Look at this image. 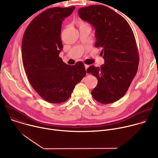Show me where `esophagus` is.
Segmentation results:
<instances>
[{
	"mask_svg": "<svg viewBox=\"0 0 158 158\" xmlns=\"http://www.w3.org/2000/svg\"><path fill=\"white\" fill-rule=\"evenodd\" d=\"M84 65H85V70H87V68H88V67H89V65L85 64Z\"/></svg>",
	"mask_w": 158,
	"mask_h": 158,
	"instance_id": "1",
	"label": "esophagus"
}]
</instances>
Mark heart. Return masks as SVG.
I'll use <instances>...</instances> for the list:
<instances>
[{
    "instance_id": "obj_1",
    "label": "heart",
    "mask_w": 158,
    "mask_h": 158,
    "mask_svg": "<svg viewBox=\"0 0 158 158\" xmlns=\"http://www.w3.org/2000/svg\"><path fill=\"white\" fill-rule=\"evenodd\" d=\"M77 25L80 27H83V26H89V24L87 23V22H85V21L81 20V19H78L77 20Z\"/></svg>"
}]
</instances>
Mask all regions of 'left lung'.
Segmentation results:
<instances>
[{
  "instance_id": "left-lung-1",
  "label": "left lung",
  "mask_w": 158,
  "mask_h": 158,
  "mask_svg": "<svg viewBox=\"0 0 158 158\" xmlns=\"http://www.w3.org/2000/svg\"><path fill=\"white\" fill-rule=\"evenodd\" d=\"M83 20L96 29L95 46L101 48L104 64L90 66L87 72L96 77L93 97L102 104L120 99L127 92L139 65V54L133 32L126 19L104 6L93 5L78 10Z\"/></svg>"
}]
</instances>
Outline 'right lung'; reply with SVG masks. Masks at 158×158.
<instances>
[{"instance_id": "add662e5", "label": "right lung", "mask_w": 158, "mask_h": 158, "mask_svg": "<svg viewBox=\"0 0 158 158\" xmlns=\"http://www.w3.org/2000/svg\"><path fill=\"white\" fill-rule=\"evenodd\" d=\"M75 7H53L40 13L29 24L22 42V58L27 79L45 101L59 104L68 99L85 77L84 64H65L59 55L62 20Z\"/></svg>"}]
</instances>
